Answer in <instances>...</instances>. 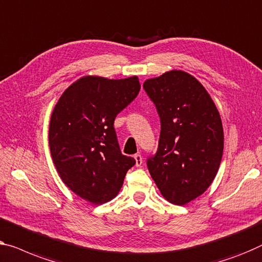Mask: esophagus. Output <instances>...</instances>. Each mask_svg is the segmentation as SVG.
Returning <instances> with one entry per match:
<instances>
[{
    "mask_svg": "<svg viewBox=\"0 0 262 262\" xmlns=\"http://www.w3.org/2000/svg\"><path fill=\"white\" fill-rule=\"evenodd\" d=\"M134 159H135V166H136V167H141L142 163H143V161H142V156L140 155V154H135V155H134Z\"/></svg>",
    "mask_w": 262,
    "mask_h": 262,
    "instance_id": "esophagus-1",
    "label": "esophagus"
}]
</instances>
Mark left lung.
I'll list each match as a JSON object with an SVG mask.
<instances>
[{"instance_id":"obj_1","label":"left lung","mask_w":262,"mask_h":262,"mask_svg":"<svg viewBox=\"0 0 262 262\" xmlns=\"http://www.w3.org/2000/svg\"><path fill=\"white\" fill-rule=\"evenodd\" d=\"M143 88L161 122L159 147L147 160L162 196L186 205L210 186L224 153V129L215 103L190 74L170 70L146 80Z\"/></svg>"}]
</instances>
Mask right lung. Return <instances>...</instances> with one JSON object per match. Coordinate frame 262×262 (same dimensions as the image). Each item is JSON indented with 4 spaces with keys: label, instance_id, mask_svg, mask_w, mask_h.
I'll use <instances>...</instances> for the list:
<instances>
[{
    "label": "right lung",
    "instance_id": "right-lung-1",
    "mask_svg": "<svg viewBox=\"0 0 262 262\" xmlns=\"http://www.w3.org/2000/svg\"><path fill=\"white\" fill-rule=\"evenodd\" d=\"M140 88L138 76L88 75L70 84L54 107L49 123L54 165L64 185L94 205L114 199L135 165L121 153L114 120Z\"/></svg>",
    "mask_w": 262,
    "mask_h": 262
}]
</instances>
